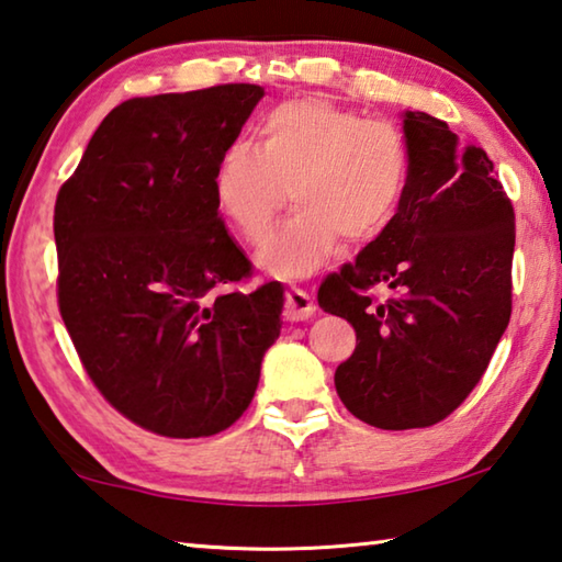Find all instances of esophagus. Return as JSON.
<instances>
[{
    "label": "esophagus",
    "instance_id": "1",
    "mask_svg": "<svg viewBox=\"0 0 562 562\" xmlns=\"http://www.w3.org/2000/svg\"><path fill=\"white\" fill-rule=\"evenodd\" d=\"M312 312H315V302L304 290L300 288H290L284 292V307H282V317L288 322H302L312 317Z\"/></svg>",
    "mask_w": 562,
    "mask_h": 562
}]
</instances>
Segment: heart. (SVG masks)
I'll return each instance as SVG.
<instances>
[{
  "label": "heart",
  "mask_w": 562,
  "mask_h": 562,
  "mask_svg": "<svg viewBox=\"0 0 562 562\" xmlns=\"http://www.w3.org/2000/svg\"><path fill=\"white\" fill-rule=\"evenodd\" d=\"M412 150L384 119L319 97L282 101L260 121V146L233 144L215 164L213 195L227 225L258 240L292 186L294 211L262 237L258 262L300 278L335 258L341 237L372 243L404 201Z\"/></svg>",
  "instance_id": "heart-1"
}]
</instances>
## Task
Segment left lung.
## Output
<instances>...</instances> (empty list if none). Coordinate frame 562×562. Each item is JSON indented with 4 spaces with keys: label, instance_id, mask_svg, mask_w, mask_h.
Segmentation results:
<instances>
[{
    "label": "left lung",
    "instance_id": "1",
    "mask_svg": "<svg viewBox=\"0 0 562 562\" xmlns=\"http://www.w3.org/2000/svg\"><path fill=\"white\" fill-rule=\"evenodd\" d=\"M412 170L386 231L319 284L317 302L357 331L335 386L389 431L443 422L481 382L510 319L516 215L479 146L449 123L404 113ZM376 283L395 290L379 303Z\"/></svg>",
    "mask_w": 562,
    "mask_h": 562
}]
</instances>
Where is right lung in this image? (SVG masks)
<instances>
[{
  "instance_id": "obj_1",
  "label": "right lung",
  "mask_w": 562,
  "mask_h": 562,
  "mask_svg": "<svg viewBox=\"0 0 562 562\" xmlns=\"http://www.w3.org/2000/svg\"><path fill=\"white\" fill-rule=\"evenodd\" d=\"M262 97L221 83L123 101L56 195V300L76 355L119 414L168 439L233 426L280 337V282L240 290L252 262L213 195L217 158Z\"/></svg>"
}]
</instances>
